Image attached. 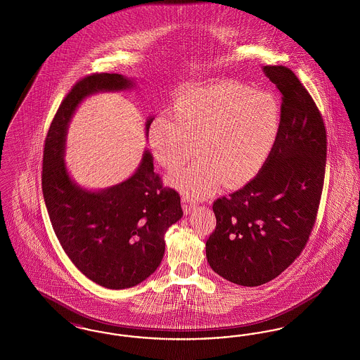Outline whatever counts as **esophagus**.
Here are the masks:
<instances>
[{"instance_id":"34e87169","label":"esophagus","mask_w":360,"mask_h":360,"mask_svg":"<svg viewBox=\"0 0 360 360\" xmlns=\"http://www.w3.org/2000/svg\"><path fill=\"white\" fill-rule=\"evenodd\" d=\"M182 202H184V209H185V212L186 213H191V212H194L195 210V207H197V205H195V202L188 197V195H184L182 197Z\"/></svg>"}]
</instances>
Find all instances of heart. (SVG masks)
Returning <instances> with one entry per match:
<instances>
[{
    "instance_id": "obj_1",
    "label": "heart",
    "mask_w": 360,
    "mask_h": 360,
    "mask_svg": "<svg viewBox=\"0 0 360 360\" xmlns=\"http://www.w3.org/2000/svg\"><path fill=\"white\" fill-rule=\"evenodd\" d=\"M281 108L274 94L238 82L191 87L175 98L172 117L156 116L148 140L158 162L175 169L198 151L172 182L204 197L223 181L226 188L247 184L274 148Z\"/></svg>"
}]
</instances>
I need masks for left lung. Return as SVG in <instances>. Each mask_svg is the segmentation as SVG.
<instances>
[{
    "mask_svg": "<svg viewBox=\"0 0 360 360\" xmlns=\"http://www.w3.org/2000/svg\"><path fill=\"white\" fill-rule=\"evenodd\" d=\"M282 94L274 148L257 176L213 202L206 240L214 273L241 286L270 282L304 251L324 188L326 131L305 86L285 66H264Z\"/></svg>",
    "mask_w": 360,
    "mask_h": 360,
    "instance_id": "obj_1",
    "label": "left lung"
}]
</instances>
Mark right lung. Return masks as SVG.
<instances>
[{
    "label": "right lung",
    "instance_id": "obj_1",
    "mask_svg": "<svg viewBox=\"0 0 360 360\" xmlns=\"http://www.w3.org/2000/svg\"><path fill=\"white\" fill-rule=\"evenodd\" d=\"M132 85L109 72L79 79L53 116L43 151L41 188L53 232L74 266L106 289L132 288L153 274L165 255V233L184 216L178 191L163 186L148 151L131 178L101 191L79 188L66 170L68 125L78 103Z\"/></svg>",
    "mask_w": 360,
    "mask_h": 360
}]
</instances>
